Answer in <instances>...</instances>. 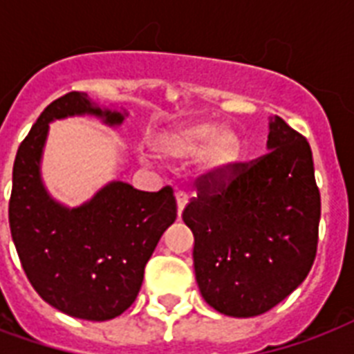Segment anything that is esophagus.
Wrapping results in <instances>:
<instances>
[{
  "mask_svg": "<svg viewBox=\"0 0 354 354\" xmlns=\"http://www.w3.org/2000/svg\"><path fill=\"white\" fill-rule=\"evenodd\" d=\"M189 202V194L183 193V191H178L176 193V205H178V216H182L183 207L187 205Z\"/></svg>",
  "mask_w": 354,
  "mask_h": 354,
  "instance_id": "esophagus-1",
  "label": "esophagus"
}]
</instances>
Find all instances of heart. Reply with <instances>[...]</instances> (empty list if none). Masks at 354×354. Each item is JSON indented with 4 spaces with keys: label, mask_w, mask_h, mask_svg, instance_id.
Listing matches in <instances>:
<instances>
[{
    "label": "heart",
    "mask_w": 354,
    "mask_h": 354,
    "mask_svg": "<svg viewBox=\"0 0 354 354\" xmlns=\"http://www.w3.org/2000/svg\"><path fill=\"white\" fill-rule=\"evenodd\" d=\"M242 143L233 132H224L218 122L196 121L167 130L156 139L160 158L174 163L189 161L202 154V171L224 174L241 158Z\"/></svg>",
    "instance_id": "b5f03b06"
}]
</instances>
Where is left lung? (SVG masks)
<instances>
[{
	"mask_svg": "<svg viewBox=\"0 0 354 354\" xmlns=\"http://www.w3.org/2000/svg\"><path fill=\"white\" fill-rule=\"evenodd\" d=\"M268 152L224 174L198 178L183 209L194 235L200 294L233 318L268 313L313 268L322 215L310 145L281 118L270 119Z\"/></svg>",
	"mask_w": 354,
	"mask_h": 354,
	"instance_id": "8db88e82",
	"label": "left lung"
}]
</instances>
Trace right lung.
<instances>
[{"label": "right lung", "mask_w": 354, "mask_h": 354, "mask_svg": "<svg viewBox=\"0 0 354 354\" xmlns=\"http://www.w3.org/2000/svg\"><path fill=\"white\" fill-rule=\"evenodd\" d=\"M95 115L119 127L127 113L99 108L71 91L40 113L14 160L8 224L27 279L60 313L106 322L139 294L145 264L163 232L176 221V200L167 185L158 193L110 182L79 207L51 198L40 174L49 122Z\"/></svg>", "instance_id": "obj_1"}]
</instances>
